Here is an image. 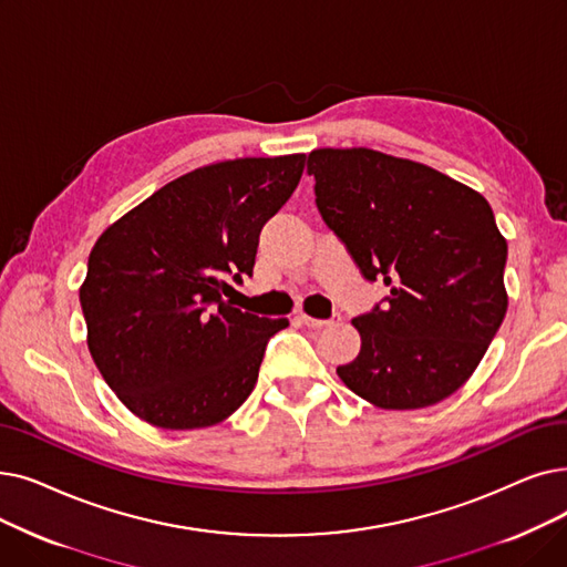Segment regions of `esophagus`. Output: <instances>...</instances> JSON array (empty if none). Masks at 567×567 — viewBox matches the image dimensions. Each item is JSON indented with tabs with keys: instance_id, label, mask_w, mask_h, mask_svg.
<instances>
[{
	"instance_id": "esophagus-1",
	"label": "esophagus",
	"mask_w": 567,
	"mask_h": 567,
	"mask_svg": "<svg viewBox=\"0 0 567 567\" xmlns=\"http://www.w3.org/2000/svg\"><path fill=\"white\" fill-rule=\"evenodd\" d=\"M340 315H333L331 319H315V317H310V315H306V312H301V315H297V322L299 324H303V327H308V329H329V327H336L338 322H340Z\"/></svg>"
}]
</instances>
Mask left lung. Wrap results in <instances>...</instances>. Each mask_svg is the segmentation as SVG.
I'll return each mask as SVG.
<instances>
[{
	"mask_svg": "<svg viewBox=\"0 0 567 567\" xmlns=\"http://www.w3.org/2000/svg\"><path fill=\"white\" fill-rule=\"evenodd\" d=\"M317 208L386 303L354 317L361 350L336 373L382 410L445 401L475 373L507 312V240L480 192L371 147L308 155Z\"/></svg>",
	"mask_w": 567,
	"mask_h": 567,
	"instance_id": "left-lung-1",
	"label": "left lung"
}]
</instances>
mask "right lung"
Wrapping results in <instances>:
<instances>
[{
  "instance_id": "right-lung-1",
  "label": "right lung",
  "mask_w": 567,
  "mask_h": 567,
  "mask_svg": "<svg viewBox=\"0 0 567 567\" xmlns=\"http://www.w3.org/2000/svg\"><path fill=\"white\" fill-rule=\"evenodd\" d=\"M306 155L217 162L171 181L96 238L81 285L87 350L138 420L166 431L225 422L250 396L268 338L289 324L223 299L250 276L261 227Z\"/></svg>"
}]
</instances>
